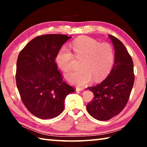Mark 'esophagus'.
Instances as JSON below:
<instances>
[{
  "label": "esophagus",
  "mask_w": 147,
  "mask_h": 147,
  "mask_svg": "<svg viewBox=\"0 0 147 147\" xmlns=\"http://www.w3.org/2000/svg\"><path fill=\"white\" fill-rule=\"evenodd\" d=\"M84 89L83 88H76V91H83Z\"/></svg>",
  "instance_id": "obj_1"
}]
</instances>
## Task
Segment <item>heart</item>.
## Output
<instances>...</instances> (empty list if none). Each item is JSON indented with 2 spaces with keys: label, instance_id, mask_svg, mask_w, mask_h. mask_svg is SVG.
I'll list each match as a JSON object with an SVG mask.
<instances>
[{
  "label": "heart",
  "instance_id": "b5f03b06",
  "mask_svg": "<svg viewBox=\"0 0 147 147\" xmlns=\"http://www.w3.org/2000/svg\"><path fill=\"white\" fill-rule=\"evenodd\" d=\"M76 58H82L79 71L71 72L65 77L69 83L84 87L92 81L100 80L108 75L113 67L115 54L113 46L108 42H100L88 38H79L72 43ZM74 56L68 47L59 50L56 61L62 71L67 72L71 69Z\"/></svg>",
  "mask_w": 147,
  "mask_h": 147
}]
</instances>
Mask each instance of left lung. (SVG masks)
I'll list each match as a JSON object with an SVG mask.
<instances>
[{
	"label": "left lung",
	"mask_w": 147,
	"mask_h": 147,
	"mask_svg": "<svg viewBox=\"0 0 147 147\" xmlns=\"http://www.w3.org/2000/svg\"><path fill=\"white\" fill-rule=\"evenodd\" d=\"M115 49L112 70L100 84L88 88L94 97L87 105L89 115L98 121H108L117 115L127 104L134 83V64L123 43L109 35Z\"/></svg>",
	"instance_id": "1"
}]
</instances>
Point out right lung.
<instances>
[{"label":"right lung","mask_w":147,"mask_h":147,"mask_svg":"<svg viewBox=\"0 0 147 147\" xmlns=\"http://www.w3.org/2000/svg\"><path fill=\"white\" fill-rule=\"evenodd\" d=\"M71 37L47 34L36 37L20 52L17 61L16 84L24 105L42 119L61 114L64 100L74 89L65 82L55 62L56 54Z\"/></svg>","instance_id":"obj_1"}]
</instances>
